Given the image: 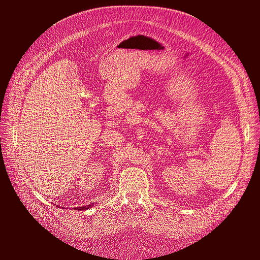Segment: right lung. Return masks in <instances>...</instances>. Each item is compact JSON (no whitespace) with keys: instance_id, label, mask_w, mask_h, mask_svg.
Returning <instances> with one entry per match:
<instances>
[{"instance_id":"1","label":"right lung","mask_w":260,"mask_h":260,"mask_svg":"<svg viewBox=\"0 0 260 260\" xmlns=\"http://www.w3.org/2000/svg\"><path fill=\"white\" fill-rule=\"evenodd\" d=\"M91 206L92 205L90 204V205H86V206H83V207H77L76 209H78V210H86V209H89Z\"/></svg>"}]
</instances>
